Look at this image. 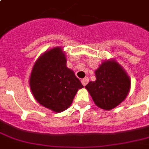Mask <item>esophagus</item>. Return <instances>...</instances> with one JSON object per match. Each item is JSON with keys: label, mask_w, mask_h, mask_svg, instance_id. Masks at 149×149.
<instances>
[{"label": "esophagus", "mask_w": 149, "mask_h": 149, "mask_svg": "<svg viewBox=\"0 0 149 149\" xmlns=\"http://www.w3.org/2000/svg\"><path fill=\"white\" fill-rule=\"evenodd\" d=\"M81 82H82V84H83V85H84V86H86V84H88V82H89L88 77H85V78H84L83 79H81Z\"/></svg>", "instance_id": "1"}]
</instances>
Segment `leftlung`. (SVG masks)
Segmentation results:
<instances>
[{"instance_id":"1","label":"left lung","mask_w":149,"mask_h":149,"mask_svg":"<svg viewBox=\"0 0 149 149\" xmlns=\"http://www.w3.org/2000/svg\"><path fill=\"white\" fill-rule=\"evenodd\" d=\"M95 76V81H91L85 87L97 106L108 111L125 100L130 91L131 80L115 60L103 62Z\"/></svg>"}]
</instances>
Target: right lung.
<instances>
[{
	"label": "right lung",
	"mask_w": 149,
	"mask_h": 149,
	"mask_svg": "<svg viewBox=\"0 0 149 149\" xmlns=\"http://www.w3.org/2000/svg\"><path fill=\"white\" fill-rule=\"evenodd\" d=\"M29 85L36 100L57 113L66 110L78 90L84 87L74 72L66 66V57L61 47L39 56L31 70Z\"/></svg>",
	"instance_id": "add662e5"
}]
</instances>
